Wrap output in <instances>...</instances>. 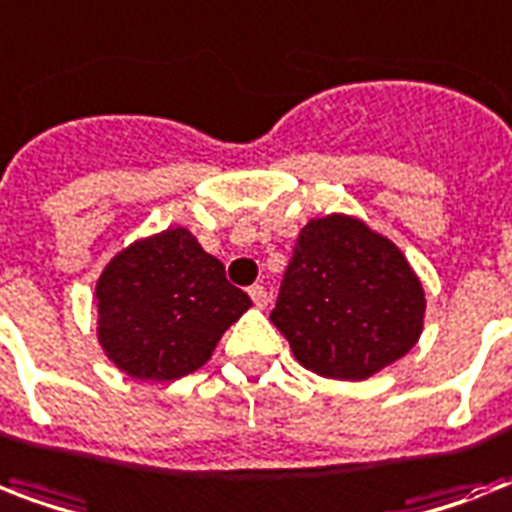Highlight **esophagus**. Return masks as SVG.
<instances>
[{
	"label": "esophagus",
	"instance_id": "obj_1",
	"mask_svg": "<svg viewBox=\"0 0 512 512\" xmlns=\"http://www.w3.org/2000/svg\"><path fill=\"white\" fill-rule=\"evenodd\" d=\"M247 292H249V297H252V303H255L257 308H265V305H268V292H265V289L260 287V284H255V287H249Z\"/></svg>",
	"mask_w": 512,
	"mask_h": 512
}]
</instances>
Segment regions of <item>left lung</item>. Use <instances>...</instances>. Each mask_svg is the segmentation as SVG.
Returning <instances> with one entry per match:
<instances>
[{
  "instance_id": "left-lung-1",
  "label": "left lung",
  "mask_w": 512,
  "mask_h": 512,
  "mask_svg": "<svg viewBox=\"0 0 512 512\" xmlns=\"http://www.w3.org/2000/svg\"><path fill=\"white\" fill-rule=\"evenodd\" d=\"M425 292L390 239L356 217L311 220L297 236L271 321L305 369L366 380L414 348Z\"/></svg>"
}]
</instances>
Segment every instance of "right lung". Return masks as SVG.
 <instances>
[{"label": "right lung", "instance_id": "obj_1", "mask_svg": "<svg viewBox=\"0 0 512 512\" xmlns=\"http://www.w3.org/2000/svg\"><path fill=\"white\" fill-rule=\"evenodd\" d=\"M247 292L225 279L185 228L135 241L95 287L98 340L122 372L177 380L207 364L223 332L247 311Z\"/></svg>", "mask_w": 512, "mask_h": 512}]
</instances>
